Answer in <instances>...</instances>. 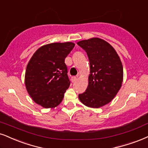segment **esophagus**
Here are the masks:
<instances>
[{"mask_svg":"<svg viewBox=\"0 0 148 148\" xmlns=\"http://www.w3.org/2000/svg\"><path fill=\"white\" fill-rule=\"evenodd\" d=\"M77 79V77H75V76H73L72 77H71V81H72V82H75L76 81Z\"/></svg>","mask_w":148,"mask_h":148,"instance_id":"obj_1","label":"esophagus"}]
</instances>
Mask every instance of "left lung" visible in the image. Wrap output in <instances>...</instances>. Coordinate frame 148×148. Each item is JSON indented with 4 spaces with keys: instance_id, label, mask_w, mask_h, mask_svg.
Segmentation results:
<instances>
[{
    "instance_id": "left-lung-1",
    "label": "left lung",
    "mask_w": 148,
    "mask_h": 148,
    "mask_svg": "<svg viewBox=\"0 0 148 148\" xmlns=\"http://www.w3.org/2000/svg\"><path fill=\"white\" fill-rule=\"evenodd\" d=\"M86 52L90 74L86 90L78 97L86 106L99 108L114 99L123 82V66L114 49L106 41L92 38L78 42Z\"/></svg>"
}]
</instances>
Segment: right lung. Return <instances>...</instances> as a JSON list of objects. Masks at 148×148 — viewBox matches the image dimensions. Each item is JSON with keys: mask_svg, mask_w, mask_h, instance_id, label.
Wrapping results in <instances>:
<instances>
[{"mask_svg": "<svg viewBox=\"0 0 148 148\" xmlns=\"http://www.w3.org/2000/svg\"><path fill=\"white\" fill-rule=\"evenodd\" d=\"M73 42L44 45L34 53L27 66L25 83L32 99L45 108L58 106L70 86L64 60Z\"/></svg>", "mask_w": 148, "mask_h": 148, "instance_id": "1", "label": "right lung"}]
</instances>
